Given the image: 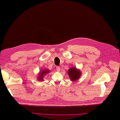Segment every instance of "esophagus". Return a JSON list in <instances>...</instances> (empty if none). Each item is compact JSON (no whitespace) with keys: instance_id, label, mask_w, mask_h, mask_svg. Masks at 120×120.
Here are the masks:
<instances>
[{"instance_id":"1","label":"esophagus","mask_w":120,"mask_h":120,"mask_svg":"<svg viewBox=\"0 0 120 120\" xmlns=\"http://www.w3.org/2000/svg\"><path fill=\"white\" fill-rule=\"evenodd\" d=\"M60 69H61V68H60V67H56V70H57V71L59 72L60 71Z\"/></svg>"}]
</instances>
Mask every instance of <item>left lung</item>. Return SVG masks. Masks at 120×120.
Here are the masks:
<instances>
[{"label": "left lung", "mask_w": 120, "mask_h": 120, "mask_svg": "<svg viewBox=\"0 0 120 120\" xmlns=\"http://www.w3.org/2000/svg\"><path fill=\"white\" fill-rule=\"evenodd\" d=\"M68 75L72 81H75L78 80L81 75V72L80 69L72 67L68 70Z\"/></svg>", "instance_id": "obj_1"}]
</instances>
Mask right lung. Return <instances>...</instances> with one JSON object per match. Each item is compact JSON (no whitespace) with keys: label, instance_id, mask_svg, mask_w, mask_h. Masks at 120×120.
Listing matches in <instances>:
<instances>
[{"label":"right lung","instance_id":"add662e5","mask_svg":"<svg viewBox=\"0 0 120 120\" xmlns=\"http://www.w3.org/2000/svg\"><path fill=\"white\" fill-rule=\"evenodd\" d=\"M50 70L48 69H45L41 70L39 72L38 75H37V80L40 81H43V78H44L45 75L47 73H50Z\"/></svg>","mask_w":120,"mask_h":120}]
</instances>
